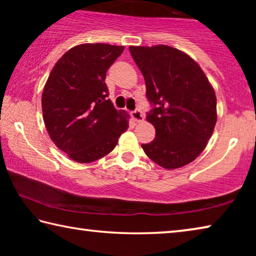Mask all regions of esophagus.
I'll list each match as a JSON object with an SVG mask.
<instances>
[{"instance_id":"obj_1","label":"esophagus","mask_w":256,"mask_h":256,"mask_svg":"<svg viewBox=\"0 0 256 256\" xmlns=\"http://www.w3.org/2000/svg\"><path fill=\"white\" fill-rule=\"evenodd\" d=\"M131 116H132V118L136 120V122H138V123L144 122V114H142V112L140 110H133L131 112Z\"/></svg>"}]
</instances>
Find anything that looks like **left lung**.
I'll use <instances>...</instances> for the list:
<instances>
[{"instance_id":"obj_1","label":"left lung","mask_w":256,"mask_h":256,"mask_svg":"<svg viewBox=\"0 0 256 256\" xmlns=\"http://www.w3.org/2000/svg\"><path fill=\"white\" fill-rule=\"evenodd\" d=\"M144 74L152 110L146 120L156 138L141 144L148 157L166 170L193 162L211 138L216 122L214 90L200 66L174 47L130 46Z\"/></svg>"}]
</instances>
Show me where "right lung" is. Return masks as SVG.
<instances>
[{"label":"right lung","mask_w":256,"mask_h":256,"mask_svg":"<svg viewBox=\"0 0 256 256\" xmlns=\"http://www.w3.org/2000/svg\"><path fill=\"white\" fill-rule=\"evenodd\" d=\"M123 46L82 44L68 50L50 73L42 90V118L52 141L68 158L92 162L105 157L128 128V115L116 110L106 72Z\"/></svg>","instance_id":"add662e5"}]
</instances>
